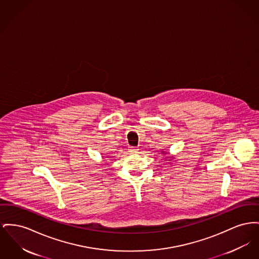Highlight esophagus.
Masks as SVG:
<instances>
[{
    "mask_svg": "<svg viewBox=\"0 0 259 259\" xmlns=\"http://www.w3.org/2000/svg\"><path fill=\"white\" fill-rule=\"evenodd\" d=\"M128 151H129V152H131V153H136V152H138L139 150H138L136 147H130Z\"/></svg>",
    "mask_w": 259,
    "mask_h": 259,
    "instance_id": "34e87169",
    "label": "esophagus"
}]
</instances>
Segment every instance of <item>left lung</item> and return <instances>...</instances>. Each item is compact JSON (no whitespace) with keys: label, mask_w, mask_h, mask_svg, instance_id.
<instances>
[{"label":"left lung","mask_w":259,"mask_h":259,"mask_svg":"<svg viewBox=\"0 0 259 259\" xmlns=\"http://www.w3.org/2000/svg\"><path fill=\"white\" fill-rule=\"evenodd\" d=\"M161 153H162V154H168V152H164V151H162ZM173 157H174V156H168L167 160H170V159H171V158H173Z\"/></svg>","instance_id":"1"}]
</instances>
